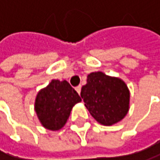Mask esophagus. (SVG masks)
<instances>
[{
	"instance_id": "obj_1",
	"label": "esophagus",
	"mask_w": 160,
	"mask_h": 160,
	"mask_svg": "<svg viewBox=\"0 0 160 160\" xmlns=\"http://www.w3.org/2000/svg\"><path fill=\"white\" fill-rule=\"evenodd\" d=\"M76 90H77V92L78 94H81V90H82V86L81 85H78V86H77L76 87Z\"/></svg>"
}]
</instances>
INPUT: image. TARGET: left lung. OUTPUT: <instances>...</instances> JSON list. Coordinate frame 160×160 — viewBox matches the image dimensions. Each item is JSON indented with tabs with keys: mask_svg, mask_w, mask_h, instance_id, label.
Instances as JSON below:
<instances>
[{
	"mask_svg": "<svg viewBox=\"0 0 160 160\" xmlns=\"http://www.w3.org/2000/svg\"><path fill=\"white\" fill-rule=\"evenodd\" d=\"M81 96L92 117L104 126L121 121L130 108V91L126 83L102 72L87 76V83L82 87Z\"/></svg>",
	"mask_w": 160,
	"mask_h": 160,
	"instance_id": "1",
	"label": "left lung"
}]
</instances>
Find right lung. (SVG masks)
<instances>
[{"instance_id":"obj_1","label":"right lung","mask_w":160,"mask_h":160,"mask_svg":"<svg viewBox=\"0 0 160 160\" xmlns=\"http://www.w3.org/2000/svg\"><path fill=\"white\" fill-rule=\"evenodd\" d=\"M81 101L68 82L52 79L47 87L38 92L34 108L43 127L50 131H58L66 124L73 107Z\"/></svg>"}]
</instances>
